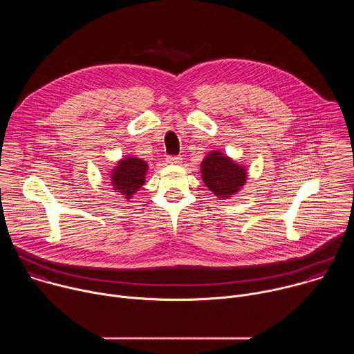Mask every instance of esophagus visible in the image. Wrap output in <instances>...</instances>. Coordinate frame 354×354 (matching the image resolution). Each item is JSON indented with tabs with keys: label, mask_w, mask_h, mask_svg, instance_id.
Listing matches in <instances>:
<instances>
[{
	"label": "esophagus",
	"mask_w": 354,
	"mask_h": 354,
	"mask_svg": "<svg viewBox=\"0 0 354 354\" xmlns=\"http://www.w3.org/2000/svg\"><path fill=\"white\" fill-rule=\"evenodd\" d=\"M167 162L168 164H175V165H178V164H182V158L180 157H176V156H171V157H167Z\"/></svg>",
	"instance_id": "esophagus-1"
}]
</instances>
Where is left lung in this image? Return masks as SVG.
I'll list each match as a JSON object with an SVG mask.
<instances>
[{
	"mask_svg": "<svg viewBox=\"0 0 354 354\" xmlns=\"http://www.w3.org/2000/svg\"><path fill=\"white\" fill-rule=\"evenodd\" d=\"M201 179L221 200L238 193L248 178L246 167L235 162L221 151H212L200 164Z\"/></svg>",
	"mask_w": 354,
	"mask_h": 354,
	"instance_id": "1",
	"label": "left lung"
}]
</instances>
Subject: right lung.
<instances>
[{
    "label": "right lung",
    "instance_id": "add662e5",
    "mask_svg": "<svg viewBox=\"0 0 354 354\" xmlns=\"http://www.w3.org/2000/svg\"><path fill=\"white\" fill-rule=\"evenodd\" d=\"M148 164L137 157H124L111 172V183L115 192L127 200L144 185Z\"/></svg>",
    "mask_w": 354,
    "mask_h": 354
}]
</instances>
